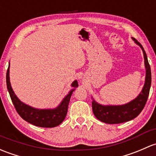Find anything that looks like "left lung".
Listing matches in <instances>:
<instances>
[{
    "mask_svg": "<svg viewBox=\"0 0 156 156\" xmlns=\"http://www.w3.org/2000/svg\"><path fill=\"white\" fill-rule=\"evenodd\" d=\"M133 40L140 47L143 51L144 63L146 67V80L143 90L136 99L123 105L104 106L98 104L93 99L92 108L95 117L103 122L108 124H118L132 120L137 117L144 109L151 87V69L147 60V54L141 44L135 39Z\"/></svg>",
    "mask_w": 156,
    "mask_h": 156,
    "instance_id": "obj_1",
    "label": "left lung"
}]
</instances>
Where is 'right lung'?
Here are the masks:
<instances>
[{
  "label": "right lung",
  "instance_id": "obj_1",
  "mask_svg": "<svg viewBox=\"0 0 156 156\" xmlns=\"http://www.w3.org/2000/svg\"><path fill=\"white\" fill-rule=\"evenodd\" d=\"M9 64L6 71V87L9 91V96L12 100L16 111L23 119L30 124L39 127L53 128L60 125L64 120L68 111L69 103L71 98L73 92L75 89L72 90L68 95L63 99L60 105L55 109H36L30 106L24 104L15 95L10 82H9ZM78 86V81H75L72 83L74 88Z\"/></svg>",
  "mask_w": 156,
  "mask_h": 156
}]
</instances>
